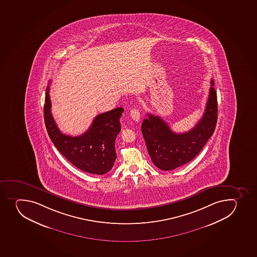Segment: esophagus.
I'll return each mask as SVG.
<instances>
[{"label":"esophagus","mask_w":257,"mask_h":257,"mask_svg":"<svg viewBox=\"0 0 257 257\" xmlns=\"http://www.w3.org/2000/svg\"><path fill=\"white\" fill-rule=\"evenodd\" d=\"M131 116H132V119H133L135 121L138 122L140 119H141V115H140L139 110L137 109V108L132 109V110H131Z\"/></svg>","instance_id":"esophagus-1"}]
</instances>
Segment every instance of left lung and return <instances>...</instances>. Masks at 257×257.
Here are the masks:
<instances>
[{"instance_id": "obj_1", "label": "left lung", "mask_w": 257, "mask_h": 257, "mask_svg": "<svg viewBox=\"0 0 257 257\" xmlns=\"http://www.w3.org/2000/svg\"><path fill=\"white\" fill-rule=\"evenodd\" d=\"M142 124V132L147 151L155 166L162 171H171L188 163L200 153L215 132L217 122V95L214 81L205 112L191 131L175 133L160 116L147 113Z\"/></svg>"}]
</instances>
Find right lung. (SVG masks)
<instances>
[{
    "label": "right lung",
    "mask_w": 257,
    "mask_h": 257,
    "mask_svg": "<svg viewBox=\"0 0 257 257\" xmlns=\"http://www.w3.org/2000/svg\"><path fill=\"white\" fill-rule=\"evenodd\" d=\"M50 82L44 105L45 125L56 149L81 171L104 175L113 167L116 153L115 137L120 132V118L124 109L115 108L95 116L91 126L79 137L62 134L52 116L50 100Z\"/></svg>",
    "instance_id": "add662e5"
}]
</instances>
